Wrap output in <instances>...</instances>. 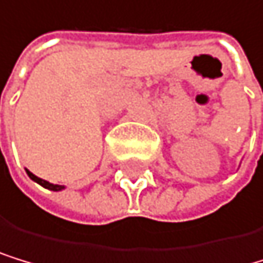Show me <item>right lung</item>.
Listing matches in <instances>:
<instances>
[{"label": "right lung", "mask_w": 263, "mask_h": 263, "mask_svg": "<svg viewBox=\"0 0 263 263\" xmlns=\"http://www.w3.org/2000/svg\"><path fill=\"white\" fill-rule=\"evenodd\" d=\"M27 171V169H26ZM27 176L34 180V182H37V184H40L42 187H45V189H48V190H53V192H58V190H63L65 189V185H55V184H50V182H47V180H44V179H40V177H37L35 174H32L30 171H27Z\"/></svg>", "instance_id": "right-lung-1"}]
</instances>
